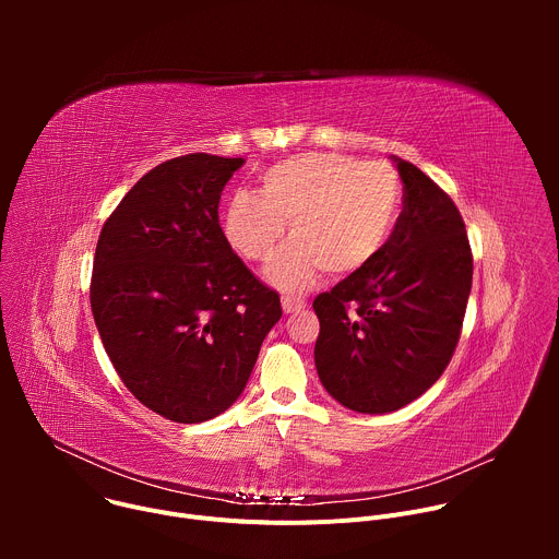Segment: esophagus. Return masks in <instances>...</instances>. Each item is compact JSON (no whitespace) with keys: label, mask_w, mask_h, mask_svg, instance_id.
Segmentation results:
<instances>
[{"label":"esophagus","mask_w":559,"mask_h":559,"mask_svg":"<svg viewBox=\"0 0 559 559\" xmlns=\"http://www.w3.org/2000/svg\"><path fill=\"white\" fill-rule=\"evenodd\" d=\"M281 305H283L285 313H296V311H302L307 302L302 298H298V296H283Z\"/></svg>","instance_id":"1"}]
</instances>
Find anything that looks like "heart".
Segmentation results:
<instances>
[{"label":"heart","mask_w":559,"mask_h":559,"mask_svg":"<svg viewBox=\"0 0 559 559\" xmlns=\"http://www.w3.org/2000/svg\"><path fill=\"white\" fill-rule=\"evenodd\" d=\"M397 173L380 162L336 152H305L270 166L261 190L234 192L223 231L236 254L270 263L265 276L283 292H305L325 270L347 278L367 270L384 250L401 214Z\"/></svg>","instance_id":"b5f03b06"}]
</instances>
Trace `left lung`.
I'll list each match as a JSON object with an SVG mask.
<instances>
[{
	"label": "left lung",
	"mask_w": 559,
	"mask_h": 559,
	"mask_svg": "<svg viewBox=\"0 0 559 559\" xmlns=\"http://www.w3.org/2000/svg\"><path fill=\"white\" fill-rule=\"evenodd\" d=\"M391 162L405 194L384 250L313 300L318 378L358 414L401 409L442 376L473 278L466 227L451 197L414 164Z\"/></svg>",
	"instance_id": "8db88e82"
}]
</instances>
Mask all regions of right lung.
Returning <instances> with one entry per match:
<instances>
[{
    "label": "right lung",
    "instance_id": "obj_1",
    "mask_svg": "<svg viewBox=\"0 0 559 559\" xmlns=\"http://www.w3.org/2000/svg\"><path fill=\"white\" fill-rule=\"evenodd\" d=\"M246 158L205 152L143 175L104 223L91 307L106 354L141 405L205 423L243 393L281 298L231 252L218 201Z\"/></svg>",
    "mask_w": 559,
    "mask_h": 559
}]
</instances>
